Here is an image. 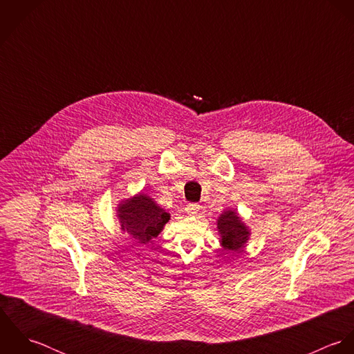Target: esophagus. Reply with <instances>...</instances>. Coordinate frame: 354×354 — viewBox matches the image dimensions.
Here are the masks:
<instances>
[{
  "label": "esophagus",
  "mask_w": 354,
  "mask_h": 354,
  "mask_svg": "<svg viewBox=\"0 0 354 354\" xmlns=\"http://www.w3.org/2000/svg\"><path fill=\"white\" fill-rule=\"evenodd\" d=\"M199 209H201V205L199 204H196V203H192V204H188L187 207H185V212L188 214V215H196L198 212H199Z\"/></svg>",
  "instance_id": "34e87169"
}]
</instances>
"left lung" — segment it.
Listing matches in <instances>:
<instances>
[{"mask_svg":"<svg viewBox=\"0 0 354 354\" xmlns=\"http://www.w3.org/2000/svg\"><path fill=\"white\" fill-rule=\"evenodd\" d=\"M216 227L222 247L232 252L241 251L251 236L248 226L241 221L236 209H225L218 218Z\"/></svg>","mask_w":354,"mask_h":354,"instance_id":"left-lung-1","label":"left lung"}]
</instances>
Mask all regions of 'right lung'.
Masks as SVG:
<instances>
[{
	"mask_svg": "<svg viewBox=\"0 0 354 354\" xmlns=\"http://www.w3.org/2000/svg\"><path fill=\"white\" fill-rule=\"evenodd\" d=\"M117 218L124 232L127 230L140 244H147L158 237L169 222L170 214L142 192L118 204Z\"/></svg>",
	"mask_w": 354,
	"mask_h": 354,
	"instance_id": "right-lung-1",
	"label": "right lung"
}]
</instances>
